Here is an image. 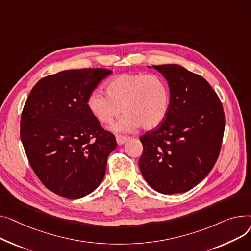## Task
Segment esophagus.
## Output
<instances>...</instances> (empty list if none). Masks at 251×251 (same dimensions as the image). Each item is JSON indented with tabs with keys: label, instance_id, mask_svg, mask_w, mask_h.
<instances>
[{
	"label": "esophagus",
	"instance_id": "obj_1",
	"mask_svg": "<svg viewBox=\"0 0 251 251\" xmlns=\"http://www.w3.org/2000/svg\"><path fill=\"white\" fill-rule=\"evenodd\" d=\"M115 139H116V142L119 145H123L125 144L128 139L129 137L128 136H122V135H116L115 136Z\"/></svg>",
	"mask_w": 251,
	"mask_h": 251
}]
</instances>
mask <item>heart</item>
Returning <instances> with one entry per match:
<instances>
[{"label": "heart", "instance_id": "b5f03b06", "mask_svg": "<svg viewBox=\"0 0 251 251\" xmlns=\"http://www.w3.org/2000/svg\"><path fill=\"white\" fill-rule=\"evenodd\" d=\"M106 92L94 90L87 99V106L103 125L112 124L124 111L126 114L113 126L116 131L140 126L153 129L163 123L170 108V86L156 74H121L107 82Z\"/></svg>", "mask_w": 251, "mask_h": 251}]
</instances>
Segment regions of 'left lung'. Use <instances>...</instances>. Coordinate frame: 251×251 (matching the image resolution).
Returning a JSON list of instances; mask_svg holds the SVG:
<instances>
[{
  "mask_svg": "<svg viewBox=\"0 0 251 251\" xmlns=\"http://www.w3.org/2000/svg\"><path fill=\"white\" fill-rule=\"evenodd\" d=\"M153 68L168 81L171 103L163 123L140 137V170L158 193H185L209 174L219 157L225 129L223 105L198 74L178 65Z\"/></svg>",
  "mask_w": 251,
  "mask_h": 251,
  "instance_id": "8db88e82",
  "label": "left lung"
}]
</instances>
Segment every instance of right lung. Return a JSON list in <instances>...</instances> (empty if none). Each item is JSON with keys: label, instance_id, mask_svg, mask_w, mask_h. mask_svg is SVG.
<instances>
[{"label": "right lung", "instance_id": "1", "mask_svg": "<svg viewBox=\"0 0 251 251\" xmlns=\"http://www.w3.org/2000/svg\"><path fill=\"white\" fill-rule=\"evenodd\" d=\"M107 69H79L40 79L21 115L20 137L29 164L52 193L79 199L101 183L108 155L116 148L87 106Z\"/></svg>", "mask_w": 251, "mask_h": 251}]
</instances>
